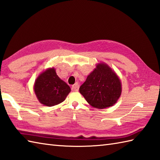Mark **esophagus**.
<instances>
[{
	"label": "esophagus",
	"mask_w": 160,
	"mask_h": 160,
	"mask_svg": "<svg viewBox=\"0 0 160 160\" xmlns=\"http://www.w3.org/2000/svg\"><path fill=\"white\" fill-rule=\"evenodd\" d=\"M79 85L78 83H75L72 87V91H74V92H77V91L79 90Z\"/></svg>",
	"instance_id": "1"
}]
</instances>
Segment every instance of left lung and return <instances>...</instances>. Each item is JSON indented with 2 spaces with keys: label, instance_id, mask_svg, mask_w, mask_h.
<instances>
[{
  "label": "left lung",
  "instance_id": "obj_1",
  "mask_svg": "<svg viewBox=\"0 0 160 160\" xmlns=\"http://www.w3.org/2000/svg\"><path fill=\"white\" fill-rule=\"evenodd\" d=\"M122 91L119 76L108 65L98 63L79 88L90 105L98 109L106 108L117 103Z\"/></svg>",
  "mask_w": 160,
  "mask_h": 160
}]
</instances>
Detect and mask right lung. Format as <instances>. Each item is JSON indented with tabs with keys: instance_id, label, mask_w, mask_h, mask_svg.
Wrapping results in <instances>:
<instances>
[{
	"instance_id": "1",
	"label": "right lung",
	"mask_w": 160,
	"mask_h": 160,
	"mask_svg": "<svg viewBox=\"0 0 160 160\" xmlns=\"http://www.w3.org/2000/svg\"><path fill=\"white\" fill-rule=\"evenodd\" d=\"M38 102L46 106L62 103L70 92V86L57 74L54 68H49L38 74L34 84Z\"/></svg>"
}]
</instances>
